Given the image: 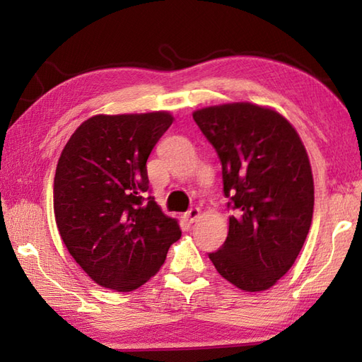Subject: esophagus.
Listing matches in <instances>:
<instances>
[{
  "label": "esophagus",
  "mask_w": 362,
  "mask_h": 362,
  "mask_svg": "<svg viewBox=\"0 0 362 362\" xmlns=\"http://www.w3.org/2000/svg\"><path fill=\"white\" fill-rule=\"evenodd\" d=\"M185 218H187L189 222H196L199 218H201V209H197V206H193V209H189V210L185 213Z\"/></svg>",
  "instance_id": "34e87169"
}]
</instances>
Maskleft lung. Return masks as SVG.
Wrapping results in <instances>:
<instances>
[{
	"label": "left lung",
	"mask_w": 362,
	"mask_h": 362,
	"mask_svg": "<svg viewBox=\"0 0 362 362\" xmlns=\"http://www.w3.org/2000/svg\"><path fill=\"white\" fill-rule=\"evenodd\" d=\"M193 118L218 152L224 194L235 210L224 245L209 257L236 288L266 291L294 264L310 232L314 182L308 153L297 130L271 107L210 105Z\"/></svg>",
	"instance_id": "8db88e82"
}]
</instances>
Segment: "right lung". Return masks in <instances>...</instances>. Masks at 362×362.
<instances>
[{
	"label": "right lung",
	"mask_w": 362,
	"mask_h": 362,
	"mask_svg": "<svg viewBox=\"0 0 362 362\" xmlns=\"http://www.w3.org/2000/svg\"><path fill=\"white\" fill-rule=\"evenodd\" d=\"M169 112L95 115L74 130L54 175L60 238L99 286L129 292L148 281L182 236L149 189L146 161Z\"/></svg>",
	"instance_id": "1"
}]
</instances>
